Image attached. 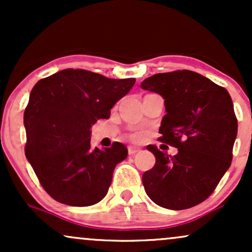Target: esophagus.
<instances>
[{
	"instance_id": "34e87169",
	"label": "esophagus",
	"mask_w": 252,
	"mask_h": 252,
	"mask_svg": "<svg viewBox=\"0 0 252 252\" xmlns=\"http://www.w3.org/2000/svg\"><path fill=\"white\" fill-rule=\"evenodd\" d=\"M140 152V149L138 148H136V147H128V153H129V155H135L136 153H138Z\"/></svg>"
}]
</instances>
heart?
I'll return each instance as SVG.
<instances>
[{
	"instance_id": "b5f03b06",
	"label": "heart",
	"mask_w": 252,
	"mask_h": 252,
	"mask_svg": "<svg viewBox=\"0 0 252 252\" xmlns=\"http://www.w3.org/2000/svg\"><path fill=\"white\" fill-rule=\"evenodd\" d=\"M130 137H131L134 141H141L142 140L143 136H142V134H140V132H135V134L130 135Z\"/></svg>"
}]
</instances>
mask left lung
<instances>
[{"instance_id": "1", "label": "left lung", "mask_w": 252, "mask_h": 252, "mask_svg": "<svg viewBox=\"0 0 252 252\" xmlns=\"http://www.w3.org/2000/svg\"><path fill=\"white\" fill-rule=\"evenodd\" d=\"M141 88L161 94L166 112L161 142L178 148L168 156L158 147L155 166L142 176L146 193L158 206L185 210L206 200L231 166L237 117L227 90L196 72L158 73Z\"/></svg>"}]
</instances>
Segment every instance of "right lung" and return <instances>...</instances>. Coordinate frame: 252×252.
Segmentation results:
<instances>
[{
    "instance_id": "add662e5",
    "label": "right lung",
    "mask_w": 252,
    "mask_h": 252,
    "mask_svg": "<svg viewBox=\"0 0 252 252\" xmlns=\"http://www.w3.org/2000/svg\"><path fill=\"white\" fill-rule=\"evenodd\" d=\"M135 78L111 79L67 68L40 79L25 109V153L43 189L70 206H91L108 193L112 173L128 156L124 144L91 148V126L134 86Z\"/></svg>"
}]
</instances>
